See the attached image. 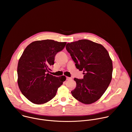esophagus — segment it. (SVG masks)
Wrapping results in <instances>:
<instances>
[{
    "label": "esophagus",
    "mask_w": 132,
    "mask_h": 132,
    "mask_svg": "<svg viewBox=\"0 0 132 132\" xmlns=\"http://www.w3.org/2000/svg\"><path fill=\"white\" fill-rule=\"evenodd\" d=\"M71 79V78L68 77H66V80H70Z\"/></svg>",
    "instance_id": "1"
}]
</instances>
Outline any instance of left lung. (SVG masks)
Returning a JSON list of instances; mask_svg holds the SVG:
<instances>
[{"label":"left lung","instance_id":"left-lung-1","mask_svg":"<svg viewBox=\"0 0 132 132\" xmlns=\"http://www.w3.org/2000/svg\"><path fill=\"white\" fill-rule=\"evenodd\" d=\"M75 66L84 71V78H75L76 87L72 96L84 104L99 100L108 88L112 76V62L107 50L101 44L88 40L67 43L66 46Z\"/></svg>","mask_w":132,"mask_h":132}]
</instances>
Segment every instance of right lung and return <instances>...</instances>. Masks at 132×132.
Instances as JSON below:
<instances>
[{"label":"right lung","instance_id":"add662e5","mask_svg":"<svg viewBox=\"0 0 132 132\" xmlns=\"http://www.w3.org/2000/svg\"><path fill=\"white\" fill-rule=\"evenodd\" d=\"M66 42L52 40L30 43L19 60L18 84L23 95L31 102L41 104L52 100L66 77L54 76L47 73L54 64L56 54L64 49Z\"/></svg>","mask_w":132,"mask_h":132}]
</instances>
